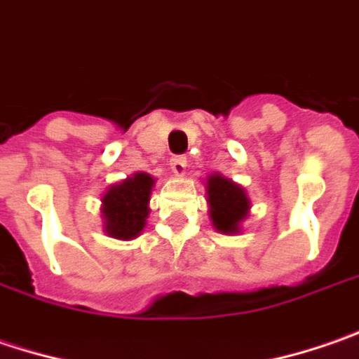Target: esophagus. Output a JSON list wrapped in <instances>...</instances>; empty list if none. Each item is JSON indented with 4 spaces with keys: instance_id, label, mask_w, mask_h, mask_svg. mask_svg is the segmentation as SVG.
<instances>
[{
    "instance_id": "esophagus-1",
    "label": "esophagus",
    "mask_w": 359,
    "mask_h": 359,
    "mask_svg": "<svg viewBox=\"0 0 359 359\" xmlns=\"http://www.w3.org/2000/svg\"><path fill=\"white\" fill-rule=\"evenodd\" d=\"M187 158L184 156H175V158H170V168H172V172L177 175V177H184L187 175Z\"/></svg>"
}]
</instances>
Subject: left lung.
Listing matches in <instances>:
<instances>
[{
  "mask_svg": "<svg viewBox=\"0 0 359 359\" xmlns=\"http://www.w3.org/2000/svg\"><path fill=\"white\" fill-rule=\"evenodd\" d=\"M207 205L212 226L223 235L241 233V225L251 215V198L241 184L221 172L207 177Z\"/></svg>",
  "mask_w": 359,
  "mask_h": 359,
  "instance_id": "left-lung-1",
  "label": "left lung"
}]
</instances>
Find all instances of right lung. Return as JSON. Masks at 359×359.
Instances as JSON below:
<instances>
[{
    "label": "right lung",
    "instance_id": "1",
    "mask_svg": "<svg viewBox=\"0 0 359 359\" xmlns=\"http://www.w3.org/2000/svg\"><path fill=\"white\" fill-rule=\"evenodd\" d=\"M154 184L156 179L149 172H134L104 191L100 196L102 229L108 237L130 241L144 231Z\"/></svg>",
    "mask_w": 359,
    "mask_h": 359
}]
</instances>
